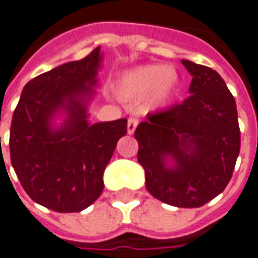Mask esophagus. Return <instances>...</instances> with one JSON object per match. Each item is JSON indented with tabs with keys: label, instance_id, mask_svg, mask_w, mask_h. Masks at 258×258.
<instances>
[{
	"label": "esophagus",
	"instance_id": "obj_1",
	"mask_svg": "<svg viewBox=\"0 0 258 258\" xmlns=\"http://www.w3.org/2000/svg\"><path fill=\"white\" fill-rule=\"evenodd\" d=\"M137 125H138V118H135V117H130L128 121H127V131H128V134H134Z\"/></svg>",
	"mask_w": 258,
	"mask_h": 258
}]
</instances>
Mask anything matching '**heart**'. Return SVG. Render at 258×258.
Returning a JSON list of instances; mask_svg holds the SVG:
<instances>
[{
  "label": "heart",
  "mask_w": 258,
  "mask_h": 258,
  "mask_svg": "<svg viewBox=\"0 0 258 258\" xmlns=\"http://www.w3.org/2000/svg\"><path fill=\"white\" fill-rule=\"evenodd\" d=\"M179 86V75L172 67H135L121 75L117 91L124 98L145 96L149 107H162L172 100Z\"/></svg>",
  "instance_id": "obj_1"
}]
</instances>
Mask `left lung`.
<instances>
[{"mask_svg": "<svg viewBox=\"0 0 258 258\" xmlns=\"http://www.w3.org/2000/svg\"><path fill=\"white\" fill-rule=\"evenodd\" d=\"M190 96L138 124V162L147 190L173 207L198 208L225 190L240 151L235 98L212 68L181 60ZM173 165L168 166V160Z\"/></svg>", "mask_w": 258, "mask_h": 258, "instance_id": "1", "label": "left lung"}]
</instances>
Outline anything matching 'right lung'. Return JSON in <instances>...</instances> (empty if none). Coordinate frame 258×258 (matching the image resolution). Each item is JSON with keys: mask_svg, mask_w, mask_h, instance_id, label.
<instances>
[{"mask_svg": "<svg viewBox=\"0 0 258 258\" xmlns=\"http://www.w3.org/2000/svg\"><path fill=\"white\" fill-rule=\"evenodd\" d=\"M100 47L79 61L40 74L25 85L10 133L11 163L23 190L55 212H79L103 191V172L127 118L88 123L86 104L98 85ZM66 121L55 129L53 117Z\"/></svg>", "mask_w": 258, "mask_h": 258, "instance_id": "add662e5", "label": "right lung"}]
</instances>
